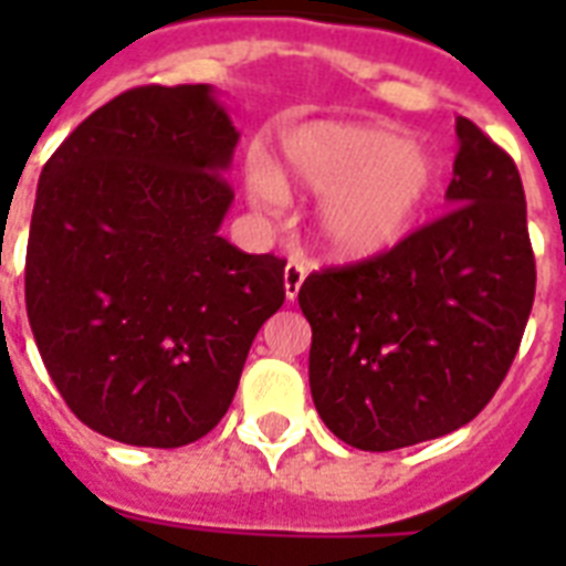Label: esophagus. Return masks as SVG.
I'll return each mask as SVG.
<instances>
[{"label":"esophagus","instance_id":"esophagus-1","mask_svg":"<svg viewBox=\"0 0 566 566\" xmlns=\"http://www.w3.org/2000/svg\"><path fill=\"white\" fill-rule=\"evenodd\" d=\"M305 275H308V266L302 264V261H287L284 266V293H287V300H296V293H300L302 282H305Z\"/></svg>","mask_w":566,"mask_h":566}]
</instances>
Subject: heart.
I'll list each match as a JSON object with an SVG mask.
<instances>
[{
  "label": "heart",
  "mask_w": 566,
  "mask_h": 566,
  "mask_svg": "<svg viewBox=\"0 0 566 566\" xmlns=\"http://www.w3.org/2000/svg\"><path fill=\"white\" fill-rule=\"evenodd\" d=\"M323 196L319 247L337 261H367L399 247L426 211L438 170L426 149L396 132L355 123H308L282 140V170L255 161L258 202L282 205L284 190Z\"/></svg>",
  "instance_id": "b5f03b06"
}]
</instances>
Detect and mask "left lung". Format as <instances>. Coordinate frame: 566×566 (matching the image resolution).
I'll return each mask as SVG.
<instances>
[{
  "instance_id": "8db88e82",
  "label": "left lung",
  "mask_w": 566,
  "mask_h": 566,
  "mask_svg": "<svg viewBox=\"0 0 566 566\" xmlns=\"http://www.w3.org/2000/svg\"><path fill=\"white\" fill-rule=\"evenodd\" d=\"M452 211L378 258L300 287L311 396L328 429L390 452L461 429L509 373L535 302L517 164L458 117Z\"/></svg>"
}]
</instances>
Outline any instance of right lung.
I'll return each mask as SVG.
<instances>
[{
  "label": "right lung",
  "instance_id": "right-lung-1",
  "mask_svg": "<svg viewBox=\"0 0 566 566\" xmlns=\"http://www.w3.org/2000/svg\"><path fill=\"white\" fill-rule=\"evenodd\" d=\"M238 137L208 84H146L93 111L40 172L25 311L70 411L105 438H205L282 308V258L220 238Z\"/></svg>",
  "mask_w": 566,
  "mask_h": 566
}]
</instances>
